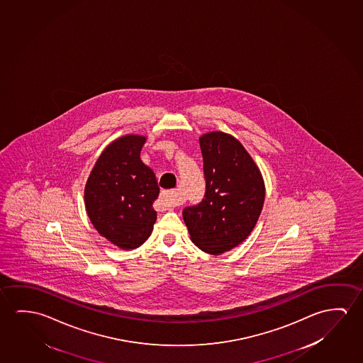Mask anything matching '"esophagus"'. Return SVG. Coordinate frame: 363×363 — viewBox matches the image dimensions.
I'll use <instances>...</instances> for the list:
<instances>
[{
	"label": "esophagus",
	"instance_id": "1",
	"mask_svg": "<svg viewBox=\"0 0 363 363\" xmlns=\"http://www.w3.org/2000/svg\"><path fill=\"white\" fill-rule=\"evenodd\" d=\"M160 197L164 206L171 207L179 205V199L174 190L162 191Z\"/></svg>",
	"mask_w": 363,
	"mask_h": 363
}]
</instances>
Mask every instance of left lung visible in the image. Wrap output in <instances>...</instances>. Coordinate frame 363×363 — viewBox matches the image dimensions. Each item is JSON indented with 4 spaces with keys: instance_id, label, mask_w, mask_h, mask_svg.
Segmentation results:
<instances>
[{
    "instance_id": "left-lung-1",
    "label": "left lung",
    "mask_w": 363,
    "mask_h": 363,
    "mask_svg": "<svg viewBox=\"0 0 363 363\" xmlns=\"http://www.w3.org/2000/svg\"><path fill=\"white\" fill-rule=\"evenodd\" d=\"M205 199L184 208L182 216L197 247L220 255L239 245L262 213L265 186L244 145L230 134L210 132L200 138Z\"/></svg>"
}]
</instances>
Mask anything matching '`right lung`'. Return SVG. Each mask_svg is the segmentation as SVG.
Returning a JSON list of instances; mask_svg holds the SVG:
<instances>
[{"mask_svg":"<svg viewBox=\"0 0 363 363\" xmlns=\"http://www.w3.org/2000/svg\"><path fill=\"white\" fill-rule=\"evenodd\" d=\"M145 137L128 134L101 152L85 184V208L96 231L106 240L130 250L152 234L160 195L156 176L140 160Z\"/></svg>","mask_w":363,"mask_h":363,"instance_id":"1","label":"right lung"}]
</instances>
